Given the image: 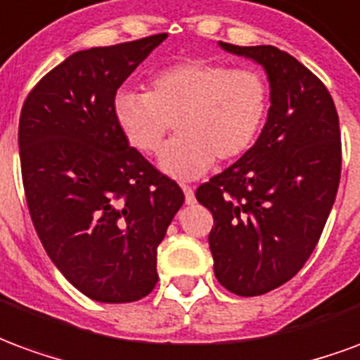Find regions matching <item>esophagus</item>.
<instances>
[{
  "mask_svg": "<svg viewBox=\"0 0 360 360\" xmlns=\"http://www.w3.org/2000/svg\"><path fill=\"white\" fill-rule=\"evenodd\" d=\"M181 187H183V193H185V202H195V188L191 187V185H181Z\"/></svg>",
  "mask_w": 360,
  "mask_h": 360,
  "instance_id": "esophagus-1",
  "label": "esophagus"
}]
</instances>
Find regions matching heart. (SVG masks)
<instances>
[{"instance_id": "b5f03b06", "label": "heart", "mask_w": 360, "mask_h": 360, "mask_svg": "<svg viewBox=\"0 0 360 360\" xmlns=\"http://www.w3.org/2000/svg\"><path fill=\"white\" fill-rule=\"evenodd\" d=\"M270 96V82L257 69L187 59L152 75L146 92H117L113 117L144 156L162 152L173 122L179 136L160 164L173 177L191 179L208 172L214 160L233 162L255 146Z\"/></svg>"}]
</instances>
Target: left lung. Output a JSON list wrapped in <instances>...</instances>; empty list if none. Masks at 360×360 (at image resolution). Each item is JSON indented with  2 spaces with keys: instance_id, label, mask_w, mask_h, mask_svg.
<instances>
[{
  "instance_id": "1",
  "label": "left lung",
  "mask_w": 360,
  "mask_h": 360,
  "mask_svg": "<svg viewBox=\"0 0 360 360\" xmlns=\"http://www.w3.org/2000/svg\"><path fill=\"white\" fill-rule=\"evenodd\" d=\"M221 48L264 67L271 105L255 146L196 188V200L214 216L218 281L257 297L293 278L322 235L340 187V117L324 82L287 51Z\"/></svg>"
}]
</instances>
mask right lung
I'll use <instances>...</instances> for the list:
<instances>
[{
    "label": "right lung",
    "instance_id": "1",
    "mask_svg": "<svg viewBox=\"0 0 360 360\" xmlns=\"http://www.w3.org/2000/svg\"><path fill=\"white\" fill-rule=\"evenodd\" d=\"M167 34L90 48L44 75L22 103L19 154L44 249L81 293L139 301L156 287L158 245L185 195L129 146L113 98Z\"/></svg>",
    "mask_w": 360,
    "mask_h": 360
}]
</instances>
